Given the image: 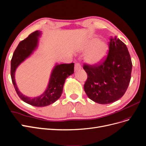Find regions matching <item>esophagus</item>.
<instances>
[{"mask_svg":"<svg viewBox=\"0 0 146 146\" xmlns=\"http://www.w3.org/2000/svg\"><path fill=\"white\" fill-rule=\"evenodd\" d=\"M81 65L80 64V63H76V64H75L74 66V70L75 71H78V70H80V69H81Z\"/></svg>","mask_w":146,"mask_h":146,"instance_id":"esophagus-1","label":"esophagus"}]
</instances>
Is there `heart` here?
<instances>
[{"label":"heart","instance_id":"1","mask_svg":"<svg viewBox=\"0 0 146 146\" xmlns=\"http://www.w3.org/2000/svg\"><path fill=\"white\" fill-rule=\"evenodd\" d=\"M81 50L84 52L87 51L85 55L86 61L94 65L100 62L105 58L108 50V46L104 40L93 38L85 43Z\"/></svg>","mask_w":146,"mask_h":146}]
</instances>
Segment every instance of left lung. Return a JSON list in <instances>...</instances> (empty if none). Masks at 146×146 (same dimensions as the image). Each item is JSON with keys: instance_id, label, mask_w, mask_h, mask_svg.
Here are the masks:
<instances>
[{"instance_id": "1", "label": "left lung", "mask_w": 146, "mask_h": 146, "mask_svg": "<svg viewBox=\"0 0 146 146\" xmlns=\"http://www.w3.org/2000/svg\"><path fill=\"white\" fill-rule=\"evenodd\" d=\"M87 80L84 91L88 98L100 104L114 102L125 94L131 78L132 63L126 44L111 37L107 56L99 64H84Z\"/></svg>"}]
</instances>
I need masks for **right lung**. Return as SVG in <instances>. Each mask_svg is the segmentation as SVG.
<instances>
[{
  "mask_svg": "<svg viewBox=\"0 0 146 146\" xmlns=\"http://www.w3.org/2000/svg\"><path fill=\"white\" fill-rule=\"evenodd\" d=\"M41 35V32L36 31L20 41L13 53L11 61V76L19 98L26 103L37 107L46 106L56 102L62 94L66 79L74 73V63L56 64L52 71L47 87L41 95L31 98L20 92L15 82V70L21 63L29 58L36 49Z\"/></svg>",
  "mask_w": 146,
  "mask_h": 146,
  "instance_id": "1",
  "label": "right lung"
}]
</instances>
